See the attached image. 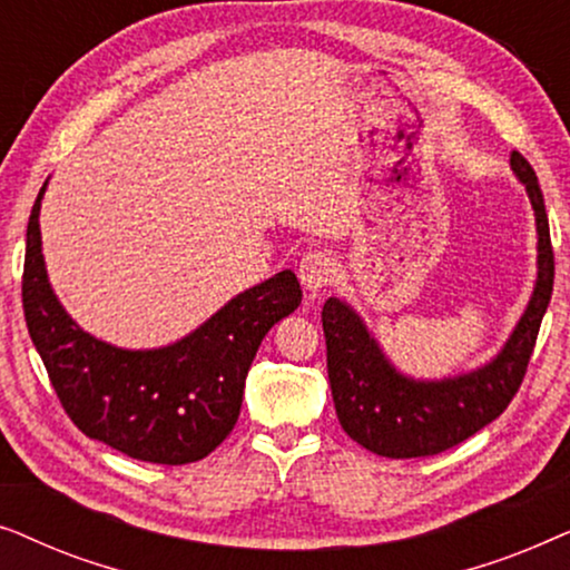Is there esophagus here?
<instances>
[{"label": "esophagus", "instance_id": "obj_1", "mask_svg": "<svg viewBox=\"0 0 570 570\" xmlns=\"http://www.w3.org/2000/svg\"><path fill=\"white\" fill-rule=\"evenodd\" d=\"M334 275H337V267H334V259L330 254L324 252L303 254V259L298 264V277H301V285L306 287L308 293L324 291V287L334 279Z\"/></svg>", "mask_w": 570, "mask_h": 570}]
</instances>
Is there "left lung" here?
Here are the masks:
<instances>
[{
    "label": "left lung",
    "mask_w": 570,
    "mask_h": 570,
    "mask_svg": "<svg viewBox=\"0 0 570 570\" xmlns=\"http://www.w3.org/2000/svg\"><path fill=\"white\" fill-rule=\"evenodd\" d=\"M511 170L524 184L534 209L537 279L524 314L485 365L443 379L407 376L389 361L347 301L324 303L322 324L334 410L342 431L373 454L389 459L441 454L493 423L519 392L552 295L556 262L534 170L517 150L511 153Z\"/></svg>",
    "instance_id": "obj_1"
}]
</instances>
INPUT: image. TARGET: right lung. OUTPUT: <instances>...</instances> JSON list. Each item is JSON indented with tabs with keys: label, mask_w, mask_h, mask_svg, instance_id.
Instances as JSON below:
<instances>
[{
	"label": "right lung",
	"mask_w": 570,
	"mask_h": 570,
	"mask_svg": "<svg viewBox=\"0 0 570 570\" xmlns=\"http://www.w3.org/2000/svg\"><path fill=\"white\" fill-rule=\"evenodd\" d=\"M46 186L28 220L22 308L61 407L88 439L139 462H199L236 425L264 334L301 306L298 277L277 272L166 347H116L85 332L49 283L38 225Z\"/></svg>",
	"instance_id": "1"
}]
</instances>
